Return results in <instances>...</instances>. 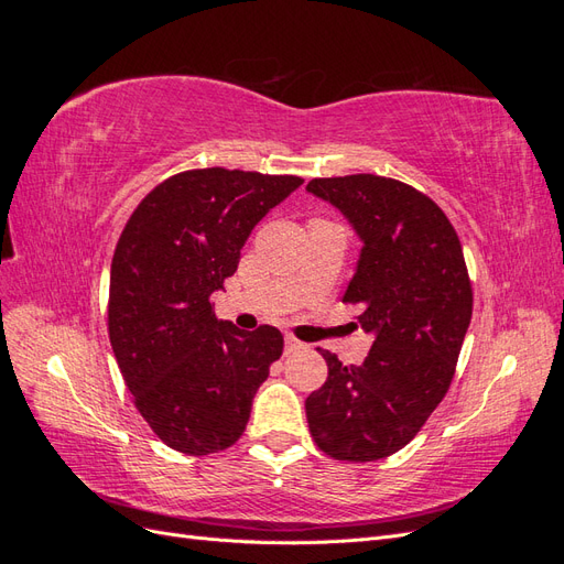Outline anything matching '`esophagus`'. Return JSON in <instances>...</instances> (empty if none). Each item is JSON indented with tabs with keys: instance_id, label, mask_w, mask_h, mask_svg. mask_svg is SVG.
Here are the masks:
<instances>
[{
	"instance_id": "1",
	"label": "esophagus",
	"mask_w": 564,
	"mask_h": 564,
	"mask_svg": "<svg viewBox=\"0 0 564 564\" xmlns=\"http://www.w3.org/2000/svg\"><path fill=\"white\" fill-rule=\"evenodd\" d=\"M301 348H305V346L301 344V340H296L294 336H286V338H284V350H286V352H296V350H301Z\"/></svg>"
}]
</instances>
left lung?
<instances>
[{"label":"left lung","instance_id":"8db88e82","mask_svg":"<svg viewBox=\"0 0 564 564\" xmlns=\"http://www.w3.org/2000/svg\"><path fill=\"white\" fill-rule=\"evenodd\" d=\"M305 191L329 202L360 237L346 289L373 336L362 365L322 350L329 377L305 400L317 447L338 460H377L421 431L454 379L473 315V289L458 235L437 204L412 185L373 174L313 178Z\"/></svg>","mask_w":564,"mask_h":564}]
</instances>
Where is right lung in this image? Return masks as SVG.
I'll return each mask as SVG.
<instances>
[{"label": "right lung", "mask_w": 564, "mask_h": 564, "mask_svg": "<svg viewBox=\"0 0 564 564\" xmlns=\"http://www.w3.org/2000/svg\"><path fill=\"white\" fill-rule=\"evenodd\" d=\"M303 183L240 169H193L160 183L119 235L108 329L135 409L166 447L204 456L235 445L256 390L280 360L275 327L216 319L256 224Z\"/></svg>", "instance_id": "obj_1"}]
</instances>
